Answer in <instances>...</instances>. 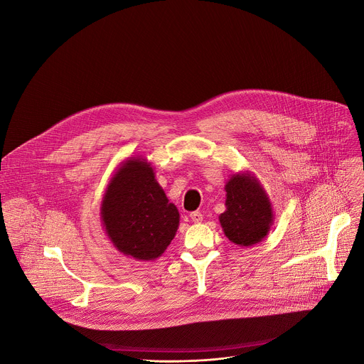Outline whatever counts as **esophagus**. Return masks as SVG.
<instances>
[{
	"label": "esophagus",
	"instance_id": "esophagus-1",
	"mask_svg": "<svg viewBox=\"0 0 364 364\" xmlns=\"http://www.w3.org/2000/svg\"><path fill=\"white\" fill-rule=\"evenodd\" d=\"M190 219H191L194 223H201L203 215H201L200 212H193V213H190Z\"/></svg>",
	"mask_w": 364,
	"mask_h": 364
}]
</instances>
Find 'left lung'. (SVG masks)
I'll use <instances>...</instances> for the list:
<instances>
[{"instance_id": "8db88e82", "label": "left lung", "mask_w": 364, "mask_h": 364, "mask_svg": "<svg viewBox=\"0 0 364 364\" xmlns=\"http://www.w3.org/2000/svg\"><path fill=\"white\" fill-rule=\"evenodd\" d=\"M226 210L219 216L225 236L237 246L262 242L274 223L272 203L250 171L233 174L226 186Z\"/></svg>"}]
</instances>
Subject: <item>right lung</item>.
<instances>
[{
  "label": "right lung",
  "mask_w": 364,
  "mask_h": 364,
  "mask_svg": "<svg viewBox=\"0 0 364 364\" xmlns=\"http://www.w3.org/2000/svg\"><path fill=\"white\" fill-rule=\"evenodd\" d=\"M100 220L117 250L146 262L166 252L177 233L180 213L155 180L151 163L129 157L102 197Z\"/></svg>",
  "instance_id": "add662e5"
}]
</instances>
